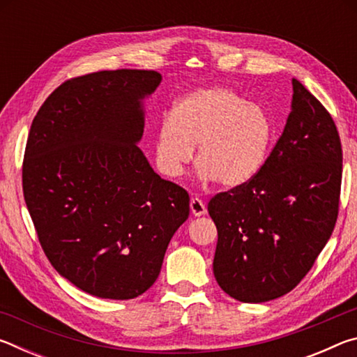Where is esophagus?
Returning a JSON list of instances; mask_svg holds the SVG:
<instances>
[{
  "label": "esophagus",
  "instance_id": "34e87169",
  "mask_svg": "<svg viewBox=\"0 0 357 357\" xmlns=\"http://www.w3.org/2000/svg\"><path fill=\"white\" fill-rule=\"evenodd\" d=\"M190 211H192V214L197 215V217L204 215V214H206V204L203 203L202 198L193 197L190 200Z\"/></svg>",
  "mask_w": 357,
  "mask_h": 357
}]
</instances>
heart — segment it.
Here are the masks:
<instances>
[{"label":"heart","mask_w":357,"mask_h":357,"mask_svg":"<svg viewBox=\"0 0 357 357\" xmlns=\"http://www.w3.org/2000/svg\"><path fill=\"white\" fill-rule=\"evenodd\" d=\"M273 140V119L261 105L231 89L203 88L181 98L160 123L155 160L162 173L176 178L198 146L204 179L239 187L261 172Z\"/></svg>","instance_id":"heart-1"}]
</instances>
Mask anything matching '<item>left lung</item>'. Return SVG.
<instances>
[{
	"label": "left lung",
	"mask_w": 357,
	"mask_h": 357,
	"mask_svg": "<svg viewBox=\"0 0 357 357\" xmlns=\"http://www.w3.org/2000/svg\"><path fill=\"white\" fill-rule=\"evenodd\" d=\"M285 129L255 178L211 198L217 227L214 275L241 302L287 294L315 264L334 231L342 187L337 126L293 78Z\"/></svg>",
	"instance_id": "1"
}]
</instances>
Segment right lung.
<instances>
[{
  "label": "right lung",
  "instance_id": "obj_1",
  "mask_svg": "<svg viewBox=\"0 0 357 357\" xmlns=\"http://www.w3.org/2000/svg\"><path fill=\"white\" fill-rule=\"evenodd\" d=\"M155 70H100L66 80L29 129L23 195L42 250L59 274L98 298L134 299L159 277L189 217V193L162 179L137 142Z\"/></svg>",
  "mask_w": 357,
  "mask_h": 357
}]
</instances>
